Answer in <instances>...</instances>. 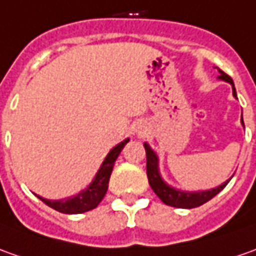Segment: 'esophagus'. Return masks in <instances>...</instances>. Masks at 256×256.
Returning a JSON list of instances; mask_svg holds the SVG:
<instances>
[{"label": "esophagus", "mask_w": 256, "mask_h": 256, "mask_svg": "<svg viewBox=\"0 0 256 256\" xmlns=\"http://www.w3.org/2000/svg\"><path fill=\"white\" fill-rule=\"evenodd\" d=\"M136 132H137V136H142V133H144L142 130V128H138V130H136Z\"/></svg>", "instance_id": "34e87169"}]
</instances>
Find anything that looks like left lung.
I'll use <instances>...</instances> for the list:
<instances>
[{
    "mask_svg": "<svg viewBox=\"0 0 256 256\" xmlns=\"http://www.w3.org/2000/svg\"><path fill=\"white\" fill-rule=\"evenodd\" d=\"M214 68H217V72H218L217 80L228 82L231 85V88H232V96L237 99V92H236V86H234V82H232L231 77H228L218 67H214ZM241 124L244 128L242 114H241ZM144 148H146V156H147V178H148V184H150L151 189L154 190V194H157L161 200L164 202L165 204L172 206V208H199L210 199H213L216 194H220L232 178L231 176L228 180L223 182L222 185L212 188V189H206V190H182V189H176V188L171 186L170 184H166L164 178H162V175L160 172V158H158L157 152L151 148L148 142H144Z\"/></svg>",
    "mask_w": 256,
    "mask_h": 256,
    "instance_id": "8db88e82",
    "label": "left lung"
}]
</instances>
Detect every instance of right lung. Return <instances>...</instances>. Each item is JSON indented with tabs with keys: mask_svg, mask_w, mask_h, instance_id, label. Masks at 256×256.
<instances>
[{
	"mask_svg": "<svg viewBox=\"0 0 256 256\" xmlns=\"http://www.w3.org/2000/svg\"><path fill=\"white\" fill-rule=\"evenodd\" d=\"M128 142H130V138L123 140L119 144H116L114 148L108 152V156L99 166L98 172L95 174L91 184L85 189H82L81 192H78L77 194L70 196L67 199H58V200L44 199L39 194H36V196L43 203H46L48 208H54V210L60 212V213H64V214H80V213H85V212H90L92 208H95L106 194L114 161H116V158L119 157L120 151L123 150V147Z\"/></svg>",
	"mask_w": 256,
	"mask_h": 256,
	"instance_id": "right-lung-1",
	"label": "right lung"
}]
</instances>
